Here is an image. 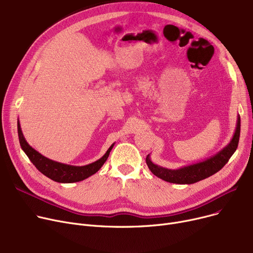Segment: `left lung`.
I'll list each match as a JSON object with an SVG mask.
<instances>
[{
    "label": "left lung",
    "instance_id": "obj_1",
    "mask_svg": "<svg viewBox=\"0 0 253 253\" xmlns=\"http://www.w3.org/2000/svg\"><path fill=\"white\" fill-rule=\"evenodd\" d=\"M240 116L238 115L236 129L230 142L218 153L205 159V160L201 162L182 166L177 169H169L153 163L150 155H148L147 159H145L147 165L154 175L171 183L192 184L205 179L219 171L228 163L230 158L236 152L239 143V137H240Z\"/></svg>",
    "mask_w": 253,
    "mask_h": 253
}]
</instances>
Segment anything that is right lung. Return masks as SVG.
<instances>
[{
	"label": "right lung",
	"instance_id": "obj_1",
	"mask_svg": "<svg viewBox=\"0 0 253 253\" xmlns=\"http://www.w3.org/2000/svg\"><path fill=\"white\" fill-rule=\"evenodd\" d=\"M17 131L20 147L22 151L25 153V155L29 157L35 167L45 176L60 183H72L81 181L96 173V172L102 167V165L106 161V159L109 158V155L115 145V143H113L109 148V150L106 151V153L100 159H98L97 161L85 166H74L53 161L51 159H48L42 154H40L33 147H31L23 136L19 119L17 120Z\"/></svg>",
	"mask_w": 253,
	"mask_h": 253
}]
</instances>
